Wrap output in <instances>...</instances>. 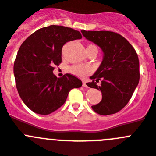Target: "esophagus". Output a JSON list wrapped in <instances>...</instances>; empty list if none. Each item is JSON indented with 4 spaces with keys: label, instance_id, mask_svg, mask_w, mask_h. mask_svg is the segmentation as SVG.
Wrapping results in <instances>:
<instances>
[{
    "label": "esophagus",
    "instance_id": "34e87169",
    "mask_svg": "<svg viewBox=\"0 0 156 156\" xmlns=\"http://www.w3.org/2000/svg\"><path fill=\"white\" fill-rule=\"evenodd\" d=\"M88 85V84H87L86 81H83V83H82L83 86H84V87H88V85Z\"/></svg>",
    "mask_w": 156,
    "mask_h": 156
}]
</instances>
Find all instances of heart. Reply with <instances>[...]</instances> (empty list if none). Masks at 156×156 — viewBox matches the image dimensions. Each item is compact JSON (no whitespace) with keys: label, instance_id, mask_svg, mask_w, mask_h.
I'll return each mask as SVG.
<instances>
[{"label":"heart","instance_id":"heart-1","mask_svg":"<svg viewBox=\"0 0 156 156\" xmlns=\"http://www.w3.org/2000/svg\"><path fill=\"white\" fill-rule=\"evenodd\" d=\"M87 48H96L98 50V48L96 47L95 45L94 44H89L87 47ZM64 52V51H63ZM70 71L71 73L74 74V75H77L78 77H81V78H84V77L87 76L89 74H91V72L92 71V68L90 66H84V65H73L70 68Z\"/></svg>","mask_w":156,"mask_h":156}]
</instances>
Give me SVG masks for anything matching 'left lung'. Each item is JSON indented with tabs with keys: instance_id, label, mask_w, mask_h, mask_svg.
I'll return each instance as SVG.
<instances>
[{
	"instance_id": "1",
	"label": "left lung",
	"mask_w": 156,
	"mask_h": 156,
	"mask_svg": "<svg viewBox=\"0 0 156 156\" xmlns=\"http://www.w3.org/2000/svg\"><path fill=\"white\" fill-rule=\"evenodd\" d=\"M83 36L98 45L104 52L101 65L91 77L88 86L100 90L101 101L91 106L101 115L122 110L132 98L140 78L139 61L132 45L121 34L107 30H81ZM101 81L98 87L97 82Z\"/></svg>"
}]
</instances>
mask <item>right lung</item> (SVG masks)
I'll list each match as a JSON object with an SVG mask.
<instances>
[{"instance_id": "add662e5", "label": "right lung", "mask_w": 156, "mask_h": 156, "mask_svg": "<svg viewBox=\"0 0 156 156\" xmlns=\"http://www.w3.org/2000/svg\"><path fill=\"white\" fill-rule=\"evenodd\" d=\"M81 37L71 27L50 25L34 31L21 45L14 61V78L19 95L31 111L51 114L63 105L72 88L82 85L72 75L58 78L53 74L54 66L62 63L63 45Z\"/></svg>"}]
</instances>
